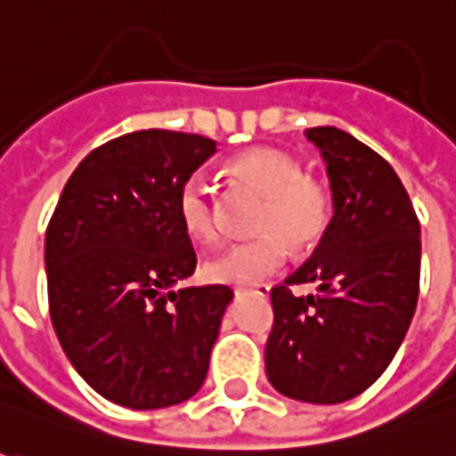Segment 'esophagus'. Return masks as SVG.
I'll list each match as a JSON object with an SVG mask.
<instances>
[{
    "mask_svg": "<svg viewBox=\"0 0 456 456\" xmlns=\"http://www.w3.org/2000/svg\"><path fill=\"white\" fill-rule=\"evenodd\" d=\"M237 295H257V297H267V295H270V285L262 282V285H255V288H240Z\"/></svg>",
    "mask_w": 456,
    "mask_h": 456,
    "instance_id": "obj_1",
    "label": "esophagus"
}]
</instances>
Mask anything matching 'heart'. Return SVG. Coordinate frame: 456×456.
Returning <instances> with one entry per match:
<instances>
[{
  "instance_id": "1",
  "label": "heart",
  "mask_w": 456,
  "mask_h": 456,
  "mask_svg": "<svg viewBox=\"0 0 456 456\" xmlns=\"http://www.w3.org/2000/svg\"><path fill=\"white\" fill-rule=\"evenodd\" d=\"M234 174L257 186L267 201L259 212L255 240L234 242L204 262V275L224 285H257L275 275L290 257L292 242L305 247L321 237L330 219V199L321 183L303 176V166L290 153L277 149H252L234 159ZM181 227L199 242L216 234L212 179L197 171L183 181L179 191Z\"/></svg>"
}]
</instances>
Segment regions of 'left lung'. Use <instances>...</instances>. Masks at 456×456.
<instances>
[{
	"mask_svg": "<svg viewBox=\"0 0 456 456\" xmlns=\"http://www.w3.org/2000/svg\"><path fill=\"white\" fill-rule=\"evenodd\" d=\"M333 216L321 242L285 285L273 288L275 325L265 348L267 379L282 396L343 403L391 363L419 297L421 229L396 171L351 134L318 126ZM315 281L318 296H292Z\"/></svg>",
	"mask_w": 456,
	"mask_h": 456,
	"instance_id": "left-lung-1",
	"label": "left lung"
}]
</instances>
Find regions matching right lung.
<instances>
[{
    "label": "right lung",
    "mask_w": 456,
    "mask_h": 456,
    "mask_svg": "<svg viewBox=\"0 0 456 456\" xmlns=\"http://www.w3.org/2000/svg\"><path fill=\"white\" fill-rule=\"evenodd\" d=\"M216 141L135 131L87 153L45 237L50 318L72 369L102 399L166 409L197 394L234 292L181 288L197 252L179 191Z\"/></svg>",
    "instance_id": "1"
}]
</instances>
